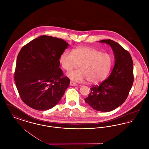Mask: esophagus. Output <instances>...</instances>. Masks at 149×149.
<instances>
[{
	"instance_id": "obj_1",
	"label": "esophagus",
	"mask_w": 149,
	"mask_h": 149,
	"mask_svg": "<svg viewBox=\"0 0 149 149\" xmlns=\"http://www.w3.org/2000/svg\"><path fill=\"white\" fill-rule=\"evenodd\" d=\"M70 85H71V86H78V84H76L75 83H74V82H73V81H70Z\"/></svg>"
}]
</instances>
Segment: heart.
Here are the masks:
<instances>
[{
  "mask_svg": "<svg viewBox=\"0 0 149 149\" xmlns=\"http://www.w3.org/2000/svg\"><path fill=\"white\" fill-rule=\"evenodd\" d=\"M59 61L67 72L78 68L80 69L69 72L71 80L81 82L87 79L90 83L96 84L104 80L108 75L113 64L112 56L93 47L80 46L72 52L66 50L61 54Z\"/></svg>",
  "mask_w": 149,
  "mask_h": 149,
  "instance_id": "heart-1",
  "label": "heart"
}]
</instances>
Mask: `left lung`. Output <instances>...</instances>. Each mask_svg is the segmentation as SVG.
<instances>
[{
  "instance_id": "left-lung-1",
  "label": "left lung",
  "mask_w": 149,
  "mask_h": 149,
  "mask_svg": "<svg viewBox=\"0 0 149 149\" xmlns=\"http://www.w3.org/2000/svg\"><path fill=\"white\" fill-rule=\"evenodd\" d=\"M99 42L109 45L113 50L115 59L110 75L100 84L93 86L85 98L94 109L110 112L120 106L127 98L134 83L133 61L130 54L119 43L112 40H103Z\"/></svg>"
}]
</instances>
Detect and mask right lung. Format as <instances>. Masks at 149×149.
Masks as SVG:
<instances>
[{"label":"right lung","mask_w":149,"mask_h":149,"mask_svg":"<svg viewBox=\"0 0 149 149\" xmlns=\"http://www.w3.org/2000/svg\"><path fill=\"white\" fill-rule=\"evenodd\" d=\"M69 46L63 39L42 35L22 48L17 59L14 80L26 104L45 111L60 102L70 81L59 68V58Z\"/></svg>","instance_id":"right-lung-1"}]
</instances>
